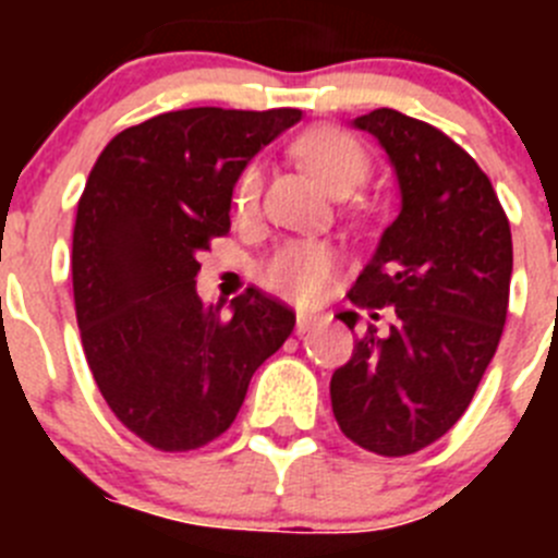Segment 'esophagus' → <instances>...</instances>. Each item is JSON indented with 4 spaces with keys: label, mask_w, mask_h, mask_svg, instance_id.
<instances>
[{
    "label": "esophagus",
    "mask_w": 558,
    "mask_h": 558,
    "mask_svg": "<svg viewBox=\"0 0 558 558\" xmlns=\"http://www.w3.org/2000/svg\"><path fill=\"white\" fill-rule=\"evenodd\" d=\"M315 322H318V318H315V315H310V313H299V315H295V335H304V332H307L310 327H313Z\"/></svg>",
    "instance_id": "34e87169"
}]
</instances>
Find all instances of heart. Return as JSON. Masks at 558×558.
Masks as SVG:
<instances>
[{
  "label": "heart",
  "instance_id": "b5f03b06",
  "mask_svg": "<svg viewBox=\"0 0 558 558\" xmlns=\"http://www.w3.org/2000/svg\"><path fill=\"white\" fill-rule=\"evenodd\" d=\"M295 153L304 161L313 179L332 195H349L357 190L368 175V153L354 136L338 128H315L295 142ZM263 192V172L256 165H245L236 175L234 204L236 218H251L259 206ZM335 265V251L322 240H299L270 256L265 265V284L295 299H313L322 293L329 270Z\"/></svg>",
  "mask_w": 558,
  "mask_h": 558
}]
</instances>
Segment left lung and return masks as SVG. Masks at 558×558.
Wrapping results in <instances>:
<instances>
[{
	"label": "left lung",
	"instance_id": "8db88e82",
	"mask_svg": "<svg viewBox=\"0 0 558 558\" xmlns=\"http://www.w3.org/2000/svg\"><path fill=\"white\" fill-rule=\"evenodd\" d=\"M388 153L399 215L357 276L352 304L393 307L329 383L343 436L377 456L418 452L470 408L500 343L511 284V229L492 181L450 136L393 108L352 122ZM349 329L360 315H338Z\"/></svg>",
	"mask_w": 558,
	"mask_h": 558
}]
</instances>
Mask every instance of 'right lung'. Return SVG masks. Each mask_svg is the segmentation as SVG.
I'll return each instance as SVG.
<instances>
[{
    "label": "right lung",
    "instance_id": "add662e5",
    "mask_svg": "<svg viewBox=\"0 0 558 558\" xmlns=\"http://www.w3.org/2000/svg\"><path fill=\"white\" fill-rule=\"evenodd\" d=\"M299 120V108L159 113L117 133L88 172L72 236L83 352L113 416L156 450L229 430L254 372L293 332V310L263 290L223 315L195 276L229 231L240 170Z\"/></svg>",
    "mask_w": 558,
    "mask_h": 558
}]
</instances>
